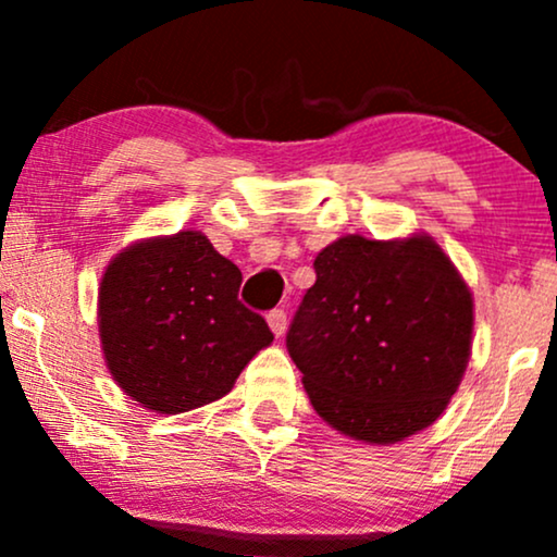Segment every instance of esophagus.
<instances>
[{"instance_id":"1","label":"esophagus","mask_w":557,"mask_h":557,"mask_svg":"<svg viewBox=\"0 0 557 557\" xmlns=\"http://www.w3.org/2000/svg\"><path fill=\"white\" fill-rule=\"evenodd\" d=\"M267 322H270V330L274 332V335H285L287 330V314L283 309H272L270 314H267Z\"/></svg>"}]
</instances>
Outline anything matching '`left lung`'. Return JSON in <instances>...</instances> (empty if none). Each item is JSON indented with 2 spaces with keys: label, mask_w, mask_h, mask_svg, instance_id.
I'll return each instance as SVG.
<instances>
[{
  "label": "left lung",
  "mask_w": 557,
  "mask_h": 557,
  "mask_svg": "<svg viewBox=\"0 0 557 557\" xmlns=\"http://www.w3.org/2000/svg\"><path fill=\"white\" fill-rule=\"evenodd\" d=\"M287 354L314 411L345 437L393 445L443 417L471 356L474 298L426 233L343 235L314 259Z\"/></svg>",
  "instance_id": "left-lung-1"
}]
</instances>
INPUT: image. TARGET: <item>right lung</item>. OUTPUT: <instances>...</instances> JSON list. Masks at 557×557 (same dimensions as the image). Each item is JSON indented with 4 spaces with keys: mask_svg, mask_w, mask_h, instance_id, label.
Returning a JSON list of instances; mask_svg holds the SVG:
<instances>
[{
    "mask_svg": "<svg viewBox=\"0 0 557 557\" xmlns=\"http://www.w3.org/2000/svg\"><path fill=\"white\" fill-rule=\"evenodd\" d=\"M243 274L198 230L138 240L99 285V337L125 395L154 413L220 400L274 341L238 300Z\"/></svg>",
    "mask_w": 557,
    "mask_h": 557,
    "instance_id": "obj_1",
    "label": "right lung"
}]
</instances>
